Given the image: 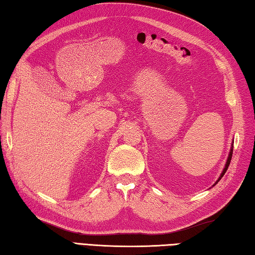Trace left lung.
Returning a JSON list of instances; mask_svg holds the SVG:
<instances>
[{
    "label": "left lung",
    "mask_w": 255,
    "mask_h": 255,
    "mask_svg": "<svg viewBox=\"0 0 255 255\" xmlns=\"http://www.w3.org/2000/svg\"><path fill=\"white\" fill-rule=\"evenodd\" d=\"M232 154H233V149H231V151H230V155H229V157H228V161H226V165H225V168L223 169V172H222V174H221V177L219 178V180L223 177V175L226 173V170H228V168H229V165H230V163H231V159H232ZM219 180H217V182H219ZM216 182V183H217Z\"/></svg>",
    "instance_id": "left-lung-1"
}]
</instances>
